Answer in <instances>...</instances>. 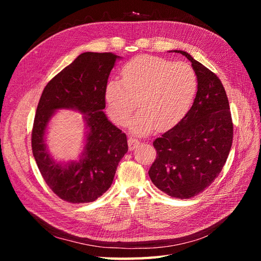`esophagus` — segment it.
Returning a JSON list of instances; mask_svg holds the SVG:
<instances>
[{"label":"esophagus","mask_w":261,"mask_h":261,"mask_svg":"<svg viewBox=\"0 0 261 261\" xmlns=\"http://www.w3.org/2000/svg\"><path fill=\"white\" fill-rule=\"evenodd\" d=\"M139 144H140V141L137 138H135V137H129L128 138V148H129V150H134L135 148H137L139 146Z\"/></svg>","instance_id":"1"}]
</instances>
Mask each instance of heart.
Returning <instances> with one entry per match:
<instances>
[{"label":"heart","instance_id":"heart-1","mask_svg":"<svg viewBox=\"0 0 261 261\" xmlns=\"http://www.w3.org/2000/svg\"><path fill=\"white\" fill-rule=\"evenodd\" d=\"M121 76L122 82L110 81L106 86L107 112L116 125L125 126L138 105L130 128L139 135L177 124L191 108L198 84L187 63L152 55L134 58L122 67Z\"/></svg>","mask_w":261,"mask_h":261}]
</instances>
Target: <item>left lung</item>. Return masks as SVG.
<instances>
[{"label":"left lung","instance_id":"obj_1","mask_svg":"<svg viewBox=\"0 0 261 261\" xmlns=\"http://www.w3.org/2000/svg\"><path fill=\"white\" fill-rule=\"evenodd\" d=\"M192 62L197 93L186 115L153 141L156 158L148 174L171 197L192 198L203 192L222 171L233 140V123L224 87L215 73L185 51Z\"/></svg>","mask_w":261,"mask_h":261}]
</instances>
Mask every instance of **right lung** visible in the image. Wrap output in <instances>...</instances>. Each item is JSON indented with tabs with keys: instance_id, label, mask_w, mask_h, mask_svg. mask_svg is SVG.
<instances>
[{
	"instance_id": "1",
	"label": "right lung",
	"mask_w": 261,
	"mask_h": 261,
	"mask_svg": "<svg viewBox=\"0 0 261 261\" xmlns=\"http://www.w3.org/2000/svg\"><path fill=\"white\" fill-rule=\"evenodd\" d=\"M118 55L85 52L75 59L43 89L31 134V147L43 179L61 199L72 203L94 201L103 195L116 168L127 152V138L108 120L105 89ZM84 114L85 147L79 160L55 162L45 144L48 122L58 109Z\"/></svg>"
}]
</instances>
